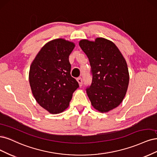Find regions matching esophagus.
Listing matches in <instances>:
<instances>
[{
  "label": "esophagus",
  "instance_id": "esophagus-1",
  "mask_svg": "<svg viewBox=\"0 0 157 157\" xmlns=\"http://www.w3.org/2000/svg\"><path fill=\"white\" fill-rule=\"evenodd\" d=\"M77 81H78V82L80 87H82V85H83V79H82V78H81V77H79V78H77Z\"/></svg>",
  "mask_w": 157,
  "mask_h": 157
}]
</instances>
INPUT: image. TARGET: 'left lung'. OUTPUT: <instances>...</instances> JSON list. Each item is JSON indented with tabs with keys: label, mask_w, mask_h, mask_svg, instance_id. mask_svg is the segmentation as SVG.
<instances>
[{
	"label": "left lung",
	"mask_w": 157,
	"mask_h": 157,
	"mask_svg": "<svg viewBox=\"0 0 157 157\" xmlns=\"http://www.w3.org/2000/svg\"><path fill=\"white\" fill-rule=\"evenodd\" d=\"M79 45L89 59L92 74L86 92L96 109L108 112L117 107L126 94L129 82L127 64L117 47L107 39L82 40Z\"/></svg>",
	"instance_id": "left-lung-1"
}]
</instances>
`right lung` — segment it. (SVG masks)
<instances>
[{
    "label": "right lung",
    "mask_w": 157,
    "mask_h": 157,
    "mask_svg": "<svg viewBox=\"0 0 157 157\" xmlns=\"http://www.w3.org/2000/svg\"><path fill=\"white\" fill-rule=\"evenodd\" d=\"M73 42L62 38L44 45L32 63L29 83L37 102L49 113L57 114L67 109L79 83L70 74L69 55Z\"/></svg>",
    "instance_id": "add662e5"
}]
</instances>
